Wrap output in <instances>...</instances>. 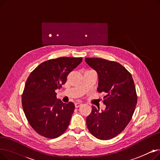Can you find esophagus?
<instances>
[{"instance_id":"34e87169","label":"esophagus","mask_w":160,"mask_h":160,"mask_svg":"<svg viewBox=\"0 0 160 160\" xmlns=\"http://www.w3.org/2000/svg\"><path fill=\"white\" fill-rule=\"evenodd\" d=\"M74 105H75V107H76V108H79V107H80V106L82 105V103H80V102H76V103L74 104Z\"/></svg>"}]
</instances>
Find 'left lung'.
Masks as SVG:
<instances>
[{
    "instance_id": "8db88e82",
    "label": "left lung",
    "mask_w": 160,
    "mask_h": 160,
    "mask_svg": "<svg viewBox=\"0 0 160 160\" xmlns=\"http://www.w3.org/2000/svg\"><path fill=\"white\" fill-rule=\"evenodd\" d=\"M86 62L98 74L99 93L104 92V111L92 106L86 118L87 127L96 138L111 139L121 133L130 122L138 102L132 74L120 63L99 58H86Z\"/></svg>"
}]
</instances>
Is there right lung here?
I'll return each mask as SVG.
<instances>
[{
	"label": "right lung",
	"instance_id": "add662e5",
	"mask_svg": "<svg viewBox=\"0 0 160 160\" xmlns=\"http://www.w3.org/2000/svg\"><path fill=\"white\" fill-rule=\"evenodd\" d=\"M82 61V58L52 59L41 63L29 75L22 106L29 124L39 135L54 139L68 128L74 104L58 100L55 91L62 88L67 76Z\"/></svg>",
	"mask_w": 160,
	"mask_h": 160
}]
</instances>
